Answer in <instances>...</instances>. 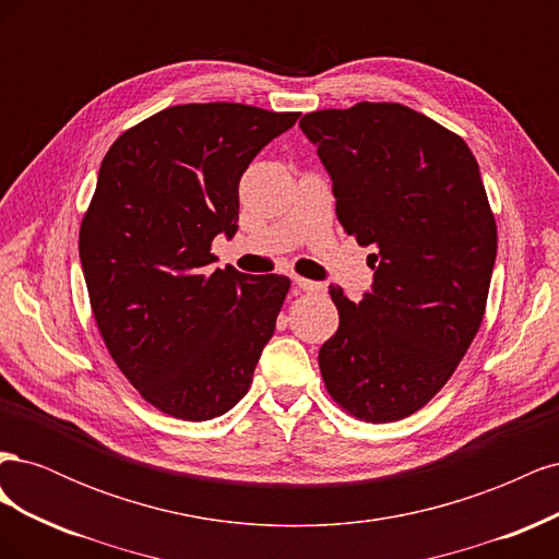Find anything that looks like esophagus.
<instances>
[{
    "instance_id": "esophagus-1",
    "label": "esophagus",
    "mask_w": 559,
    "mask_h": 559,
    "mask_svg": "<svg viewBox=\"0 0 559 559\" xmlns=\"http://www.w3.org/2000/svg\"><path fill=\"white\" fill-rule=\"evenodd\" d=\"M294 284L298 286L300 292H308V294L324 289V284H321V282H312V280H306V277H294Z\"/></svg>"
}]
</instances>
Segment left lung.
I'll list each match as a JSON object with an SVG mask.
<instances>
[{
  "mask_svg": "<svg viewBox=\"0 0 559 559\" xmlns=\"http://www.w3.org/2000/svg\"><path fill=\"white\" fill-rule=\"evenodd\" d=\"M333 181L347 235L373 247V286L329 294L341 326L319 349L329 394L349 415L394 421L427 405L476 337L497 259V224L460 134L399 103L300 118Z\"/></svg>",
  "mask_w": 559,
  "mask_h": 559,
  "instance_id": "left-lung-1",
  "label": "left lung"
}]
</instances>
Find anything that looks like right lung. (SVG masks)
Listing matches in <instances>:
<instances>
[{"label": "right lung", "mask_w": 559, "mask_h": 559, "mask_svg": "<svg viewBox=\"0 0 559 559\" xmlns=\"http://www.w3.org/2000/svg\"><path fill=\"white\" fill-rule=\"evenodd\" d=\"M298 116L167 107L126 130L99 165L79 230L93 317L121 373L165 415L228 413L275 333L289 277L212 267V240L238 230L240 177Z\"/></svg>", "instance_id": "1"}]
</instances>
